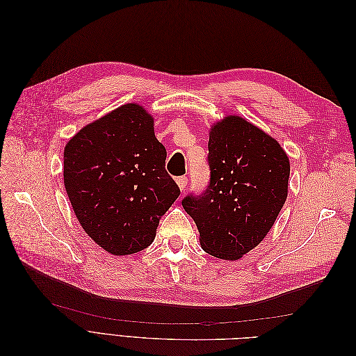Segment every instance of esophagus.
Returning <instances> with one entry per match:
<instances>
[{"label": "esophagus", "mask_w": 356, "mask_h": 356, "mask_svg": "<svg viewBox=\"0 0 356 356\" xmlns=\"http://www.w3.org/2000/svg\"><path fill=\"white\" fill-rule=\"evenodd\" d=\"M187 182H188V178H187V177H179V178H177V184H178V187H179L181 191L186 190Z\"/></svg>", "instance_id": "34e87169"}]
</instances>
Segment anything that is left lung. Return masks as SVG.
<instances>
[{
  "label": "left lung",
  "instance_id": "1",
  "mask_svg": "<svg viewBox=\"0 0 356 356\" xmlns=\"http://www.w3.org/2000/svg\"><path fill=\"white\" fill-rule=\"evenodd\" d=\"M208 149L209 184L182 207L204 252L239 260L266 238L284 207L289 159L276 139L239 115L212 126Z\"/></svg>",
  "mask_w": 356,
  "mask_h": 356
}]
</instances>
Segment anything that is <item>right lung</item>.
<instances>
[{"mask_svg": "<svg viewBox=\"0 0 356 356\" xmlns=\"http://www.w3.org/2000/svg\"><path fill=\"white\" fill-rule=\"evenodd\" d=\"M166 148L141 105L126 104L74 135L63 149V182L79 222L113 255L145 250L179 196L165 169Z\"/></svg>", "mask_w": 356, "mask_h": 356, "instance_id": "obj_1", "label": "right lung"}]
</instances>
